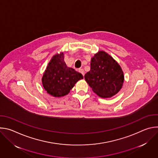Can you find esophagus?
<instances>
[{"instance_id":"obj_1","label":"esophagus","mask_w":158,"mask_h":158,"mask_svg":"<svg viewBox=\"0 0 158 158\" xmlns=\"http://www.w3.org/2000/svg\"><path fill=\"white\" fill-rule=\"evenodd\" d=\"M79 73H81L82 74V76H84V69H80L79 70Z\"/></svg>"}]
</instances>
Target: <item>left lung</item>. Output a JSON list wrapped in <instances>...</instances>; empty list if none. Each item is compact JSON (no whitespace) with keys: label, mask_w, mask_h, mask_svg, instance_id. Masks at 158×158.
Segmentation results:
<instances>
[{"label":"left lung","mask_w":158,"mask_h":158,"mask_svg":"<svg viewBox=\"0 0 158 158\" xmlns=\"http://www.w3.org/2000/svg\"><path fill=\"white\" fill-rule=\"evenodd\" d=\"M84 78L93 92L102 98H111L118 93L124 80L119 64L103 51H98L91 58V70Z\"/></svg>","instance_id":"obj_1"}]
</instances>
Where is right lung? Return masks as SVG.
Here are the masks:
<instances>
[{
	"instance_id": "obj_1",
	"label": "right lung",
	"mask_w": 158,
	"mask_h": 158,
	"mask_svg": "<svg viewBox=\"0 0 158 158\" xmlns=\"http://www.w3.org/2000/svg\"><path fill=\"white\" fill-rule=\"evenodd\" d=\"M64 59L63 52L54 55L42 77L43 87L49 94L55 98L68 94L75 84L83 79L81 73L67 66Z\"/></svg>"
}]
</instances>
